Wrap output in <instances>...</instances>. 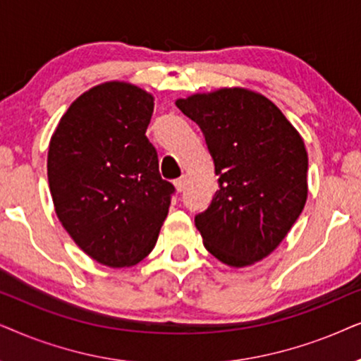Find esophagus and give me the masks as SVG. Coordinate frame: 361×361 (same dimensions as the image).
Segmentation results:
<instances>
[{
	"label": "esophagus",
	"instance_id": "1",
	"mask_svg": "<svg viewBox=\"0 0 361 361\" xmlns=\"http://www.w3.org/2000/svg\"><path fill=\"white\" fill-rule=\"evenodd\" d=\"M173 183H175V186H176V190H178V191H183V190H185V186H186V176L183 175V176L176 178V180L173 181Z\"/></svg>",
	"mask_w": 361,
	"mask_h": 361
}]
</instances>
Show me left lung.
I'll return each instance as SVG.
<instances>
[{"mask_svg":"<svg viewBox=\"0 0 361 361\" xmlns=\"http://www.w3.org/2000/svg\"><path fill=\"white\" fill-rule=\"evenodd\" d=\"M198 123L213 157L218 191L195 224L221 262L244 267L269 256L307 201L305 145L271 100L247 89H219L176 100Z\"/></svg>","mask_w":361,"mask_h":361,"instance_id":"8db88e82","label":"left lung"}]
</instances>
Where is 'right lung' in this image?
<instances>
[{
  "mask_svg": "<svg viewBox=\"0 0 361 361\" xmlns=\"http://www.w3.org/2000/svg\"><path fill=\"white\" fill-rule=\"evenodd\" d=\"M152 114L145 90L107 82L75 99L51 138L47 178L57 218L104 266L130 267L150 254L175 193L145 135Z\"/></svg>",
  "mask_w": 361,
  "mask_h": 361,
  "instance_id": "add662e5",
  "label": "right lung"
}]
</instances>
